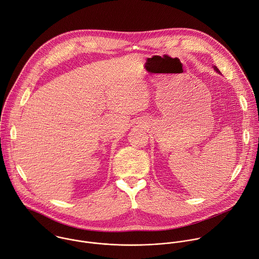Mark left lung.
I'll list each match as a JSON object with an SVG mask.
<instances>
[{"label":"left lung","instance_id":"left-lung-1","mask_svg":"<svg viewBox=\"0 0 259 259\" xmlns=\"http://www.w3.org/2000/svg\"><path fill=\"white\" fill-rule=\"evenodd\" d=\"M213 68H214V70H215V71H217V72H218V73H220V70H219V69H218V68H217V67H215V66H214V67H213Z\"/></svg>","mask_w":259,"mask_h":259}]
</instances>
